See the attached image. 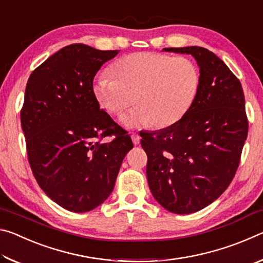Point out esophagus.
Masks as SVG:
<instances>
[{
    "mask_svg": "<svg viewBox=\"0 0 263 263\" xmlns=\"http://www.w3.org/2000/svg\"><path fill=\"white\" fill-rule=\"evenodd\" d=\"M131 138H132V141H133V144H135V145H139V142H140V136L138 135L137 132L132 133Z\"/></svg>",
    "mask_w": 263,
    "mask_h": 263,
    "instance_id": "esophagus-1",
    "label": "esophagus"
}]
</instances>
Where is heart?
Wrapping results in <instances>:
<instances>
[{
	"label": "heart",
	"mask_w": 263,
	"mask_h": 263,
	"mask_svg": "<svg viewBox=\"0 0 263 263\" xmlns=\"http://www.w3.org/2000/svg\"><path fill=\"white\" fill-rule=\"evenodd\" d=\"M114 77H96L92 91L103 109L122 116L125 126L168 127L184 117L201 89V70L189 58L157 52H138L123 57L111 67Z\"/></svg>",
	"instance_id": "1"
}]
</instances>
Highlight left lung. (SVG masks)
<instances>
[{
	"label": "left lung",
	"mask_w": 263,
	"mask_h": 263,
	"mask_svg": "<svg viewBox=\"0 0 263 263\" xmlns=\"http://www.w3.org/2000/svg\"><path fill=\"white\" fill-rule=\"evenodd\" d=\"M191 54L201 70V89L181 121L155 132H140L147 154L148 185L166 210L179 215L215 202L237 172L248 121L241 83L225 62L204 47H169Z\"/></svg>",
	"instance_id": "8db88e82"
}]
</instances>
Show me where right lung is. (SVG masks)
<instances>
[{"label": "right lung", "mask_w": 263, "mask_h": 263, "mask_svg": "<svg viewBox=\"0 0 263 263\" xmlns=\"http://www.w3.org/2000/svg\"><path fill=\"white\" fill-rule=\"evenodd\" d=\"M118 51L72 44L31 73L21 111L30 167L48 197L87 212L109 197L131 137L100 108L92 81ZM114 135L110 143H102Z\"/></svg>", "instance_id": "1"}]
</instances>
